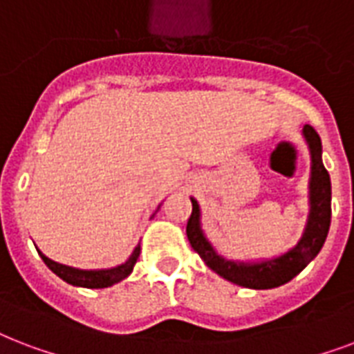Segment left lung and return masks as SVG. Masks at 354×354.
<instances>
[{"instance_id": "obj_1", "label": "left lung", "mask_w": 354, "mask_h": 354, "mask_svg": "<svg viewBox=\"0 0 354 354\" xmlns=\"http://www.w3.org/2000/svg\"><path fill=\"white\" fill-rule=\"evenodd\" d=\"M312 155L310 175V214L306 221L305 232L294 249L281 254L277 259L262 260V262H231L216 253L212 245L203 234L199 227V205L192 199V214L186 223V236L190 240L192 249L203 259V262L216 271L218 275L234 282L238 286L253 290L277 288L286 284L295 275L305 270L310 260L322 251L328 227H330V177L322 162V140L316 129L310 125L303 127Z\"/></svg>"}]
</instances>
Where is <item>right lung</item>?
Returning a JSON list of instances; mask_svg holds the SVG:
<instances>
[{
  "mask_svg": "<svg viewBox=\"0 0 354 354\" xmlns=\"http://www.w3.org/2000/svg\"><path fill=\"white\" fill-rule=\"evenodd\" d=\"M38 254L42 257L44 264L48 266L55 275H59L62 281L68 282V284L83 286V288H109L112 284H116V282L123 281L125 277L131 275V271H133L134 264L138 260L140 245L134 249L133 254L129 257L125 264L116 266L112 270H75V268H70V266H62L59 262H53V260L48 259L40 251H38Z\"/></svg>",
  "mask_w": 354,
  "mask_h": 354,
  "instance_id": "obj_1",
  "label": "right lung"
}]
</instances>
